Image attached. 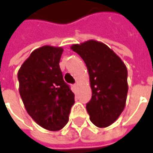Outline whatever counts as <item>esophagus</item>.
Listing matches in <instances>:
<instances>
[{
  "instance_id": "34e87169",
  "label": "esophagus",
  "mask_w": 153,
  "mask_h": 153,
  "mask_svg": "<svg viewBox=\"0 0 153 153\" xmlns=\"http://www.w3.org/2000/svg\"><path fill=\"white\" fill-rule=\"evenodd\" d=\"M74 88H78V83L74 84Z\"/></svg>"
}]
</instances>
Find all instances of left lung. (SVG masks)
Instances as JSON below:
<instances>
[{"label":"left lung","mask_w":153,"mask_h":153,"mask_svg":"<svg viewBox=\"0 0 153 153\" xmlns=\"http://www.w3.org/2000/svg\"><path fill=\"white\" fill-rule=\"evenodd\" d=\"M71 48L85 62L92 97L86 108L98 128L112 124L123 111L128 95V70L122 60L105 44L90 40Z\"/></svg>","instance_id":"obj_1"}]
</instances>
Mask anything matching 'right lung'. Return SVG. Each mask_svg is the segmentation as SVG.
<instances>
[{"instance_id": "right-lung-1", "label": "right lung", "mask_w": 153, "mask_h": 153, "mask_svg": "<svg viewBox=\"0 0 153 153\" xmlns=\"http://www.w3.org/2000/svg\"><path fill=\"white\" fill-rule=\"evenodd\" d=\"M61 47L43 46L33 50L21 65L17 79L26 111L43 128L57 131L69 120L74 94L64 80L59 66Z\"/></svg>"}]
</instances>
